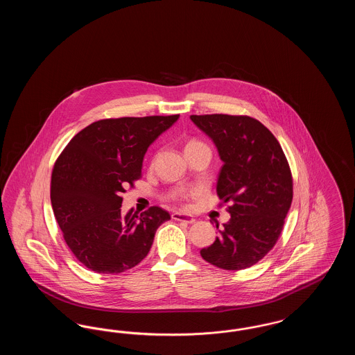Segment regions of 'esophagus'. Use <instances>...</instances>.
Listing matches in <instances>:
<instances>
[{
  "instance_id": "34e87169",
  "label": "esophagus",
  "mask_w": 355,
  "mask_h": 355,
  "mask_svg": "<svg viewBox=\"0 0 355 355\" xmlns=\"http://www.w3.org/2000/svg\"><path fill=\"white\" fill-rule=\"evenodd\" d=\"M171 218L175 220H182V222H186V223H194L196 222V218L191 214H185V213H181V211L173 213Z\"/></svg>"
}]
</instances>
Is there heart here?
Returning a JSON list of instances; mask_svg holds the SVG:
<instances>
[{"instance_id": "b5f03b06", "label": "heart", "mask_w": 355, "mask_h": 355, "mask_svg": "<svg viewBox=\"0 0 355 355\" xmlns=\"http://www.w3.org/2000/svg\"><path fill=\"white\" fill-rule=\"evenodd\" d=\"M196 144H200V142H194V141H193V142H189V144H187V146H190V145H196Z\"/></svg>"}]
</instances>
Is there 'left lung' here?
<instances>
[{"label": "left lung", "mask_w": 355, "mask_h": 355, "mask_svg": "<svg viewBox=\"0 0 355 355\" xmlns=\"http://www.w3.org/2000/svg\"><path fill=\"white\" fill-rule=\"evenodd\" d=\"M190 119L216 145L223 162L217 194L232 202L230 220L201 255L225 270L250 268L278 241L291 205L286 157L270 130L252 117L206 114Z\"/></svg>", "instance_id": "8db88e82"}]
</instances>
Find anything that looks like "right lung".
<instances>
[{"mask_svg": "<svg viewBox=\"0 0 355 355\" xmlns=\"http://www.w3.org/2000/svg\"><path fill=\"white\" fill-rule=\"evenodd\" d=\"M175 116L101 119L74 135L55 161L51 201L65 242L90 270L119 274L149 253L157 229L170 214L153 206L121 213L122 193L139 178L153 142Z\"/></svg>", "mask_w": 355, "mask_h": 355, "instance_id": "obj_1", "label": "right lung"}]
</instances>
